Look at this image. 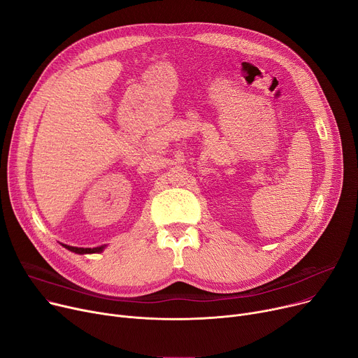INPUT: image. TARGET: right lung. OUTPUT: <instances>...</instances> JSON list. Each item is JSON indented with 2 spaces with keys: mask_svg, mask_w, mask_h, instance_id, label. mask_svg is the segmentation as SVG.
<instances>
[{
  "mask_svg": "<svg viewBox=\"0 0 358 358\" xmlns=\"http://www.w3.org/2000/svg\"><path fill=\"white\" fill-rule=\"evenodd\" d=\"M64 245V243H62ZM66 250L72 251V252H77V254H92V252H100L103 251V245L101 247H96V248H77V247H69V245H64Z\"/></svg>",
  "mask_w": 358,
  "mask_h": 358,
  "instance_id": "1",
  "label": "right lung"
}]
</instances>
